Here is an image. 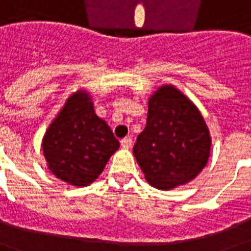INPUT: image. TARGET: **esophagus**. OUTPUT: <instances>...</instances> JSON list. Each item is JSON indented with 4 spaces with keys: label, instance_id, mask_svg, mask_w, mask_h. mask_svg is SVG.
Listing matches in <instances>:
<instances>
[{
    "label": "esophagus",
    "instance_id": "esophagus-1",
    "mask_svg": "<svg viewBox=\"0 0 251 251\" xmlns=\"http://www.w3.org/2000/svg\"><path fill=\"white\" fill-rule=\"evenodd\" d=\"M133 145V141H131V138H124L121 139V146L124 149H130Z\"/></svg>",
    "mask_w": 251,
    "mask_h": 251
}]
</instances>
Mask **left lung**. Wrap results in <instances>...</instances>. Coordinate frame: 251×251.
<instances>
[{
    "instance_id": "left-lung-1",
    "label": "left lung",
    "mask_w": 251,
    "mask_h": 251,
    "mask_svg": "<svg viewBox=\"0 0 251 251\" xmlns=\"http://www.w3.org/2000/svg\"><path fill=\"white\" fill-rule=\"evenodd\" d=\"M133 152L151 186L172 190L193 181L207 165L210 130L182 91L163 84L149 98L147 124Z\"/></svg>"
}]
</instances>
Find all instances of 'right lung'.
Segmentation results:
<instances>
[{"label":"right lung","mask_w":251,"mask_h":251,"mask_svg":"<svg viewBox=\"0 0 251 251\" xmlns=\"http://www.w3.org/2000/svg\"><path fill=\"white\" fill-rule=\"evenodd\" d=\"M47 167L64 182L88 186L101 175L120 142L95 113L86 88L74 91L57 112L41 141Z\"/></svg>","instance_id":"right-lung-1"}]
</instances>
